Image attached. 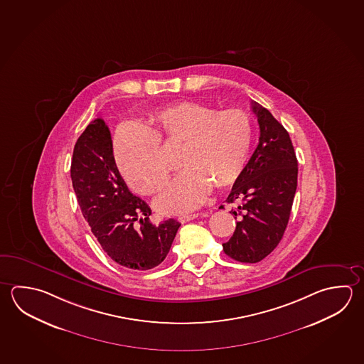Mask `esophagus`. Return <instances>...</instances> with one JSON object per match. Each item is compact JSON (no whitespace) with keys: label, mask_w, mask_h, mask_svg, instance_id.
Instances as JSON below:
<instances>
[{"label":"esophagus","mask_w":364,"mask_h":364,"mask_svg":"<svg viewBox=\"0 0 364 364\" xmlns=\"http://www.w3.org/2000/svg\"><path fill=\"white\" fill-rule=\"evenodd\" d=\"M198 214H188V215H181L178 217V220L181 223H186V222H190L192 219L198 218Z\"/></svg>","instance_id":"34e87169"}]
</instances>
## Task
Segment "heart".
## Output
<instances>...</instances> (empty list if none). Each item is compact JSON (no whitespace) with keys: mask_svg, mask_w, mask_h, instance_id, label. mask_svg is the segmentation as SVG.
<instances>
[{"mask_svg":"<svg viewBox=\"0 0 364 364\" xmlns=\"http://www.w3.org/2000/svg\"><path fill=\"white\" fill-rule=\"evenodd\" d=\"M252 137V120L244 110L218 112L185 101L152 112L146 128L123 124L115 134L114 154L127 183L150 196L169 178L160 141L182 144L179 164L185 169L155 203L164 214H178L200 205L212 186L225 188L241 177Z\"/></svg>","mask_w":364,"mask_h":364,"instance_id":"b5f03b06","label":"heart"}]
</instances>
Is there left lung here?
Masks as SVG:
<instances>
[{"mask_svg":"<svg viewBox=\"0 0 364 364\" xmlns=\"http://www.w3.org/2000/svg\"><path fill=\"white\" fill-rule=\"evenodd\" d=\"M260 137L255 151L225 200L240 217L223 250L241 263H258L279 244L298 186V159L290 134L265 107L252 101ZM223 208V206H222Z\"/></svg>","mask_w":364,"mask_h":364,"instance_id":"8db88e82","label":"left lung"}]
</instances>
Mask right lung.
<instances>
[{
	"label": "right lung",
	"instance_id": "add662e5",
	"mask_svg": "<svg viewBox=\"0 0 364 364\" xmlns=\"http://www.w3.org/2000/svg\"><path fill=\"white\" fill-rule=\"evenodd\" d=\"M70 177L83 217L115 263L147 271L166 259L181 223L173 218L159 225L150 222V206L120 176L104 120H93L77 139Z\"/></svg>",
	"mask_w": 364,
	"mask_h": 364
}]
</instances>
